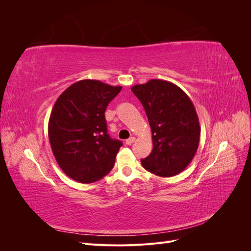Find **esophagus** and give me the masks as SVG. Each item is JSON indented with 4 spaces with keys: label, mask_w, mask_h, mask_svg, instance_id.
<instances>
[{
    "label": "esophagus",
    "mask_w": 251,
    "mask_h": 251,
    "mask_svg": "<svg viewBox=\"0 0 251 251\" xmlns=\"http://www.w3.org/2000/svg\"><path fill=\"white\" fill-rule=\"evenodd\" d=\"M135 140H136V138H135V137L128 138V139H126V146H131V144H132L133 142H135Z\"/></svg>",
    "instance_id": "1"
}]
</instances>
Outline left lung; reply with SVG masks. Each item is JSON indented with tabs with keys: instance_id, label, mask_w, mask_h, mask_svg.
<instances>
[{
	"instance_id": "8db88e82",
	"label": "left lung",
	"mask_w": 251,
	"mask_h": 251,
	"mask_svg": "<svg viewBox=\"0 0 251 251\" xmlns=\"http://www.w3.org/2000/svg\"><path fill=\"white\" fill-rule=\"evenodd\" d=\"M132 92L146 111L153 140V151L142 159V166L160 177L181 173L193 160L200 140L192 100L178 86L161 79L135 85Z\"/></svg>"
}]
</instances>
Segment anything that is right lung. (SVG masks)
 Instances as JSON below:
<instances>
[{
	"label": "right lung",
	"mask_w": 251,
	"mask_h": 251,
	"mask_svg": "<svg viewBox=\"0 0 251 251\" xmlns=\"http://www.w3.org/2000/svg\"><path fill=\"white\" fill-rule=\"evenodd\" d=\"M123 87L82 79L59 95L48 125L50 146L59 168L80 183L109 174L123 142L112 139L104 112Z\"/></svg>",
	"instance_id": "obj_1"
}]
</instances>
